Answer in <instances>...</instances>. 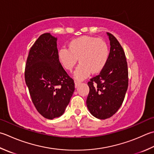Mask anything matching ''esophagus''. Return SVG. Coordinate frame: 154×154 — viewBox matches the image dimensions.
<instances>
[{"label": "esophagus", "instance_id": "esophagus-1", "mask_svg": "<svg viewBox=\"0 0 154 154\" xmlns=\"http://www.w3.org/2000/svg\"><path fill=\"white\" fill-rule=\"evenodd\" d=\"M74 82H75V88H76V87H77L78 85H79L80 84V82H79V81H77V80H75Z\"/></svg>", "mask_w": 154, "mask_h": 154}]
</instances>
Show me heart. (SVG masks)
Listing matches in <instances>:
<instances>
[{
    "mask_svg": "<svg viewBox=\"0 0 154 154\" xmlns=\"http://www.w3.org/2000/svg\"><path fill=\"white\" fill-rule=\"evenodd\" d=\"M109 56V48L101 38L83 36L71 41L69 49L63 47L58 51V58L62 66L68 71H71L77 63L73 73L77 80H83L91 73H97L104 67Z\"/></svg>",
    "mask_w": 154,
    "mask_h": 154,
    "instance_id": "1",
    "label": "heart"
}]
</instances>
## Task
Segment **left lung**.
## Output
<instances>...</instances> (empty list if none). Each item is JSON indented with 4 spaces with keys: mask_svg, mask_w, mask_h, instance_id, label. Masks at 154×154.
<instances>
[{
    "mask_svg": "<svg viewBox=\"0 0 154 154\" xmlns=\"http://www.w3.org/2000/svg\"><path fill=\"white\" fill-rule=\"evenodd\" d=\"M110 52L100 73L87 84L89 93L86 103L96 118L105 119L115 114L122 106L128 87V63L122 45L111 33Z\"/></svg>",
    "mask_w": 154,
    "mask_h": 154,
    "instance_id": "obj_1",
    "label": "left lung"
}]
</instances>
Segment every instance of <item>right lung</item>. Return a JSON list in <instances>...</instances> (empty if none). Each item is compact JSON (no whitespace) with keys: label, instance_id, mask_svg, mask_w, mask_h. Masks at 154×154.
<instances>
[{"label":"right lung","instance_id":"add662e5","mask_svg":"<svg viewBox=\"0 0 154 154\" xmlns=\"http://www.w3.org/2000/svg\"><path fill=\"white\" fill-rule=\"evenodd\" d=\"M25 79L32 103L42 116L53 119L63 115L75 83L59 61L57 38L50 33L41 35L31 47Z\"/></svg>","mask_w":154,"mask_h":154}]
</instances>
